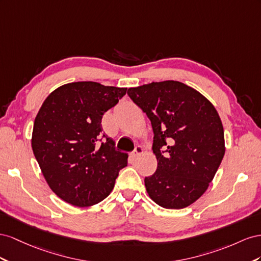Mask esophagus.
I'll list each match as a JSON object with an SVG mask.
<instances>
[{"mask_svg": "<svg viewBox=\"0 0 261 261\" xmlns=\"http://www.w3.org/2000/svg\"><path fill=\"white\" fill-rule=\"evenodd\" d=\"M143 153V148H142V146H136V148H135V151H133L132 153H131V156L133 159H137V158H139V156Z\"/></svg>", "mask_w": 261, "mask_h": 261, "instance_id": "obj_1", "label": "esophagus"}]
</instances>
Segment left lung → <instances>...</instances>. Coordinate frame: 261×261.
I'll return each instance as SVG.
<instances>
[{"instance_id":"obj_1","label":"left lung","mask_w":261,"mask_h":261,"mask_svg":"<svg viewBox=\"0 0 261 261\" xmlns=\"http://www.w3.org/2000/svg\"><path fill=\"white\" fill-rule=\"evenodd\" d=\"M151 120L158 168L145 177L148 196L166 209H182L203 195L225 153L224 130L212 103L177 81L128 89Z\"/></svg>"}]
</instances>
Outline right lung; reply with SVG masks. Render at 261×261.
I'll use <instances>...</instances> for the list:
<instances>
[{
  "mask_svg": "<svg viewBox=\"0 0 261 261\" xmlns=\"http://www.w3.org/2000/svg\"><path fill=\"white\" fill-rule=\"evenodd\" d=\"M125 93L126 88L76 82L57 88L43 101L32 146L49 187L65 202H100L128 164V154L116 150L101 126L102 116Z\"/></svg>",
  "mask_w": 261,
  "mask_h": 261,
  "instance_id": "add662e5",
  "label": "right lung"
}]
</instances>
